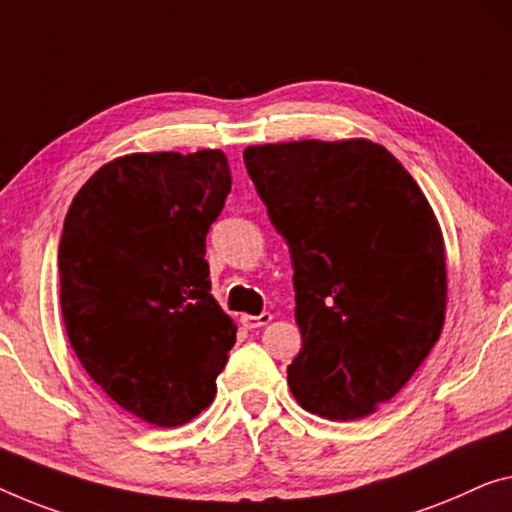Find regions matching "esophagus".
Instances as JSON below:
<instances>
[{"instance_id": "esophagus-1", "label": "esophagus", "mask_w": 512, "mask_h": 512, "mask_svg": "<svg viewBox=\"0 0 512 512\" xmlns=\"http://www.w3.org/2000/svg\"><path fill=\"white\" fill-rule=\"evenodd\" d=\"M271 312H262V315H241V324L246 329H259V326H266L271 322Z\"/></svg>"}]
</instances>
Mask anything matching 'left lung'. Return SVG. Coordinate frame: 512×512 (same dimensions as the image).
I'll use <instances>...</instances> for the list:
<instances>
[{"mask_svg":"<svg viewBox=\"0 0 512 512\" xmlns=\"http://www.w3.org/2000/svg\"><path fill=\"white\" fill-rule=\"evenodd\" d=\"M294 264L303 347L287 384L305 411L356 421L407 384L446 317L444 236L423 190L363 137L243 151Z\"/></svg>","mask_w":512,"mask_h":512,"instance_id":"obj_1","label":"left lung"}]
</instances>
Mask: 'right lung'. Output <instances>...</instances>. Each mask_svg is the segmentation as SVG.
<instances>
[{
    "label": "right lung",
    "mask_w": 512,
    "mask_h": 512,
    "mask_svg": "<svg viewBox=\"0 0 512 512\" xmlns=\"http://www.w3.org/2000/svg\"><path fill=\"white\" fill-rule=\"evenodd\" d=\"M230 188L218 149L128 154L105 163L66 213L68 340L89 377L144 423L177 427L207 409L236 342L204 259Z\"/></svg>",
    "instance_id": "obj_1"
}]
</instances>
